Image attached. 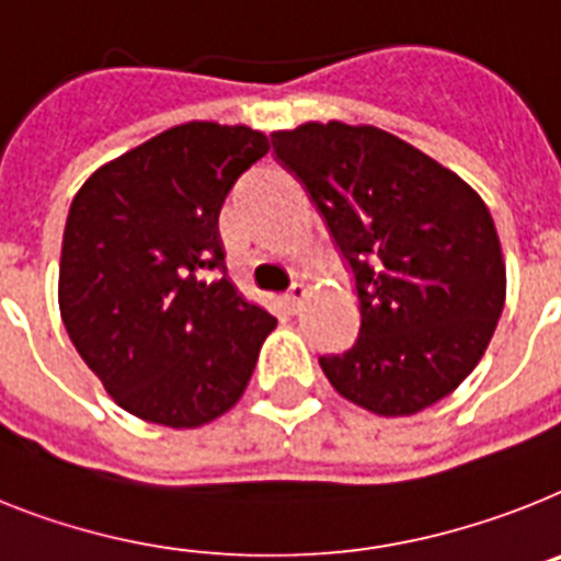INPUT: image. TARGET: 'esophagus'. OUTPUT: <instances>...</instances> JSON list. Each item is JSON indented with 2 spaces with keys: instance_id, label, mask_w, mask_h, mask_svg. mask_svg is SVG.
<instances>
[{
  "instance_id": "esophagus-1",
  "label": "esophagus",
  "mask_w": 561,
  "mask_h": 561,
  "mask_svg": "<svg viewBox=\"0 0 561 561\" xmlns=\"http://www.w3.org/2000/svg\"><path fill=\"white\" fill-rule=\"evenodd\" d=\"M305 296H308V288H305L302 282H296L294 288H290L288 294H285V302H288L290 310H299V305L305 302Z\"/></svg>"
}]
</instances>
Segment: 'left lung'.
Here are the masks:
<instances>
[{
    "label": "left lung",
    "mask_w": 561,
    "mask_h": 561,
    "mask_svg": "<svg viewBox=\"0 0 561 561\" xmlns=\"http://www.w3.org/2000/svg\"><path fill=\"white\" fill-rule=\"evenodd\" d=\"M271 142L356 279L359 339L319 359L333 390L376 416H413L454 393L491 345L507 294L482 196L374 125L305 122Z\"/></svg>",
    "instance_id": "obj_1"
}]
</instances>
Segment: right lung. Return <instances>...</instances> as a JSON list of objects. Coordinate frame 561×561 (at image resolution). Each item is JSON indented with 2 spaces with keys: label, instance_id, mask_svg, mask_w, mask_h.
I'll return each mask as SVG.
<instances>
[{
  "label": "right lung",
  "instance_id": "obj_1",
  "mask_svg": "<svg viewBox=\"0 0 561 561\" xmlns=\"http://www.w3.org/2000/svg\"><path fill=\"white\" fill-rule=\"evenodd\" d=\"M267 150L248 125L185 122L96 168L70 202L59 313L122 411L187 431L242 399L276 319L216 276L219 210Z\"/></svg>",
  "mask_w": 561,
  "mask_h": 561
}]
</instances>
